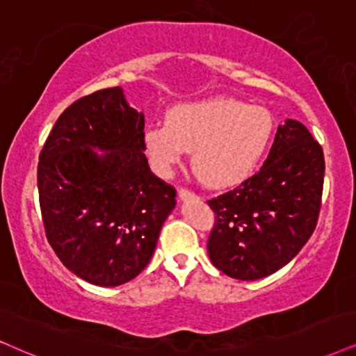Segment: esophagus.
Returning a JSON list of instances; mask_svg holds the SVG:
<instances>
[{"mask_svg":"<svg viewBox=\"0 0 356 356\" xmlns=\"http://www.w3.org/2000/svg\"><path fill=\"white\" fill-rule=\"evenodd\" d=\"M179 199H181V200H193V199H197V195L192 191H188V188H181V191H179Z\"/></svg>","mask_w":356,"mask_h":356,"instance_id":"esophagus-1","label":"esophagus"}]
</instances>
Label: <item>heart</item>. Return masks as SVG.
<instances>
[{
    "instance_id": "obj_1",
    "label": "heart",
    "mask_w": 356,
    "mask_h": 356,
    "mask_svg": "<svg viewBox=\"0 0 356 356\" xmlns=\"http://www.w3.org/2000/svg\"><path fill=\"white\" fill-rule=\"evenodd\" d=\"M273 133L268 110L215 97L170 108L165 124L146 129L145 146L159 174L172 172L186 151H192V165L209 186L230 187L253 172Z\"/></svg>"
}]
</instances>
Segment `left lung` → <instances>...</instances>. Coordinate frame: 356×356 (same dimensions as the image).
Segmentation results:
<instances>
[{
  "mask_svg": "<svg viewBox=\"0 0 356 356\" xmlns=\"http://www.w3.org/2000/svg\"><path fill=\"white\" fill-rule=\"evenodd\" d=\"M323 172L322 146L302 123L286 120L263 168L207 202L215 213L207 243L213 266L240 281L286 266L316 230Z\"/></svg>",
  "mask_w": 356,
  "mask_h": 356,
  "instance_id": "8db88e82",
  "label": "left lung"
}]
</instances>
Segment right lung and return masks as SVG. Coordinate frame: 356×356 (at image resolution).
<instances>
[{
  "label": "right lung",
  "mask_w": 356,
  "mask_h": 356,
  "mask_svg": "<svg viewBox=\"0 0 356 356\" xmlns=\"http://www.w3.org/2000/svg\"><path fill=\"white\" fill-rule=\"evenodd\" d=\"M145 151V115L120 87L65 108L40 151L46 236L64 266L90 284L136 277L174 210L175 188L151 172Z\"/></svg>",
  "instance_id": "add662e5"
}]
</instances>
